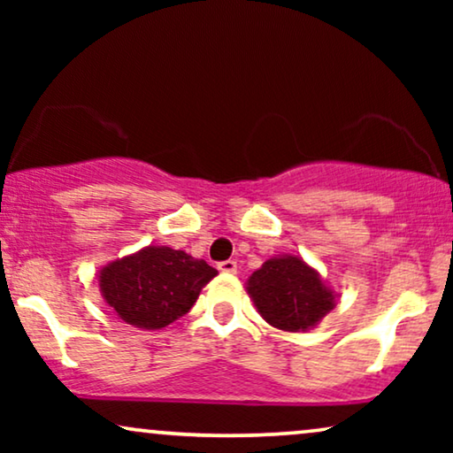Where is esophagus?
I'll use <instances>...</instances> for the list:
<instances>
[{"instance_id": "obj_1", "label": "esophagus", "mask_w": 453, "mask_h": 453, "mask_svg": "<svg viewBox=\"0 0 453 453\" xmlns=\"http://www.w3.org/2000/svg\"><path fill=\"white\" fill-rule=\"evenodd\" d=\"M220 272H226V274H234L237 272V262L234 259H225V262L219 264Z\"/></svg>"}]
</instances>
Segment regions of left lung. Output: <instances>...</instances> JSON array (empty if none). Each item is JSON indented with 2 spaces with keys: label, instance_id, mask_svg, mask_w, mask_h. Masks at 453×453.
I'll return each mask as SVG.
<instances>
[{
  "label": "left lung",
  "instance_id": "left-lung-1",
  "mask_svg": "<svg viewBox=\"0 0 453 453\" xmlns=\"http://www.w3.org/2000/svg\"><path fill=\"white\" fill-rule=\"evenodd\" d=\"M247 284L262 318L284 332H305L334 307L318 272L299 257L268 259Z\"/></svg>",
  "mask_w": 453,
  "mask_h": 453
}]
</instances>
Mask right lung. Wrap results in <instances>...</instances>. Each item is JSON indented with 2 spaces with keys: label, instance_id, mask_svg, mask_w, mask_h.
<instances>
[{
  "label": "right lung",
  "instance_id": "right-lung-1",
  "mask_svg": "<svg viewBox=\"0 0 453 453\" xmlns=\"http://www.w3.org/2000/svg\"><path fill=\"white\" fill-rule=\"evenodd\" d=\"M219 274L203 259L171 247H146L101 272L104 301L127 324L158 330L183 318Z\"/></svg>",
  "mask_w": 453,
  "mask_h": 453
}]
</instances>
